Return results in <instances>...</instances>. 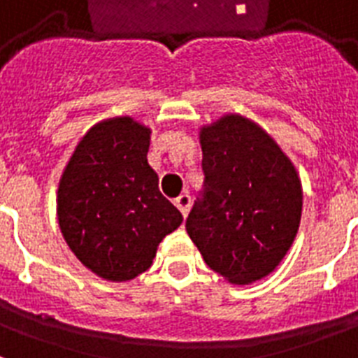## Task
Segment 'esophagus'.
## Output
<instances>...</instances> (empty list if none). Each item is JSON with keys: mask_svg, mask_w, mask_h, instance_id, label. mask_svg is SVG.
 Here are the masks:
<instances>
[{"mask_svg": "<svg viewBox=\"0 0 358 358\" xmlns=\"http://www.w3.org/2000/svg\"><path fill=\"white\" fill-rule=\"evenodd\" d=\"M174 204H176V208H178L180 212H182V215H187L189 213V208H191V196L187 195V193H184V195H180L176 201H174Z\"/></svg>", "mask_w": 358, "mask_h": 358, "instance_id": "34e87169", "label": "esophagus"}]
</instances>
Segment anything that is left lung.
<instances>
[{"mask_svg":"<svg viewBox=\"0 0 358 358\" xmlns=\"http://www.w3.org/2000/svg\"><path fill=\"white\" fill-rule=\"evenodd\" d=\"M204 189L185 230L202 258L232 284L267 277L294 243L303 191L294 163L241 115L201 129Z\"/></svg>","mask_w":358,"mask_h":358,"instance_id":"1","label":"left lung"}]
</instances>
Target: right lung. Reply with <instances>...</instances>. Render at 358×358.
Returning a JSON list of instances; mask_svg holds the SVG:
<instances>
[{
  "instance_id": "obj_1",
  "label": "right lung",
  "mask_w": 358,
  "mask_h": 358,
  "mask_svg": "<svg viewBox=\"0 0 358 358\" xmlns=\"http://www.w3.org/2000/svg\"><path fill=\"white\" fill-rule=\"evenodd\" d=\"M150 129L129 117L87 131L64 169L57 217L64 241L98 277L131 280L152 266L157 245L182 224L148 165Z\"/></svg>"
}]
</instances>
